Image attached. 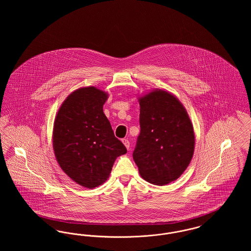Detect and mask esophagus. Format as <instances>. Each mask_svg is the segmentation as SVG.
Instances as JSON below:
<instances>
[{
  "instance_id": "1",
  "label": "esophagus",
  "mask_w": 251,
  "mask_h": 251,
  "mask_svg": "<svg viewBox=\"0 0 251 251\" xmlns=\"http://www.w3.org/2000/svg\"><path fill=\"white\" fill-rule=\"evenodd\" d=\"M122 143L124 144L126 149L129 151V149H130V142H129V140L128 139H122Z\"/></svg>"
}]
</instances>
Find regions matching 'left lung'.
<instances>
[{
    "mask_svg": "<svg viewBox=\"0 0 251 251\" xmlns=\"http://www.w3.org/2000/svg\"><path fill=\"white\" fill-rule=\"evenodd\" d=\"M140 134L133 160L141 177L155 185H167L180 177L191 162L195 131L179 99L155 88L138 97Z\"/></svg>",
    "mask_w": 251,
    "mask_h": 251,
    "instance_id": "1",
    "label": "left lung"
}]
</instances>
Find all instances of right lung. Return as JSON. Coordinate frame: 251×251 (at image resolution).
Wrapping results in <instances>:
<instances>
[{
    "label": "right lung",
    "instance_id": "obj_1",
    "mask_svg": "<svg viewBox=\"0 0 251 251\" xmlns=\"http://www.w3.org/2000/svg\"><path fill=\"white\" fill-rule=\"evenodd\" d=\"M107 92L96 86L74 90L62 102L52 129V148L61 169L92 189L107 180L119 156L127 152L103 113Z\"/></svg>",
    "mask_w": 251,
    "mask_h": 251
}]
</instances>
